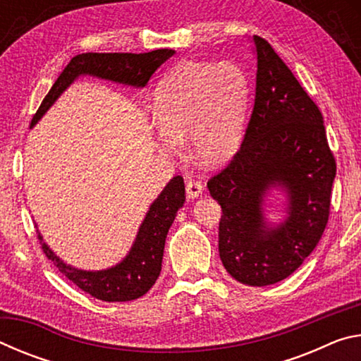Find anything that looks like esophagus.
Wrapping results in <instances>:
<instances>
[{
  "instance_id": "obj_1",
  "label": "esophagus",
  "mask_w": 361,
  "mask_h": 361,
  "mask_svg": "<svg viewBox=\"0 0 361 361\" xmlns=\"http://www.w3.org/2000/svg\"><path fill=\"white\" fill-rule=\"evenodd\" d=\"M186 194L189 199H195L202 194V181L195 180V178H189L186 183Z\"/></svg>"
}]
</instances>
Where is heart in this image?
<instances>
[{"label": "heart", "mask_w": 361, "mask_h": 361, "mask_svg": "<svg viewBox=\"0 0 361 361\" xmlns=\"http://www.w3.org/2000/svg\"><path fill=\"white\" fill-rule=\"evenodd\" d=\"M248 79L239 66L183 62L170 70L154 92V122L162 151L191 140L195 157L221 164L239 148L248 103Z\"/></svg>", "instance_id": "b5f03b06"}]
</instances>
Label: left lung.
I'll return each instance as SVG.
<instances>
[{
	"label": "left lung",
	"mask_w": 361,
	"mask_h": 361,
	"mask_svg": "<svg viewBox=\"0 0 361 361\" xmlns=\"http://www.w3.org/2000/svg\"><path fill=\"white\" fill-rule=\"evenodd\" d=\"M256 92L240 148L207 183L221 205L218 250L232 277L250 286L277 283L314 252L329 218L336 159L323 116L272 46L253 36ZM282 184L289 219L267 230L262 197Z\"/></svg>",
	"instance_id": "obj_1"
}]
</instances>
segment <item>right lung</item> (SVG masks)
I'll list each match as a JSON object with an SVG mask.
<instances>
[{
    "mask_svg": "<svg viewBox=\"0 0 361 361\" xmlns=\"http://www.w3.org/2000/svg\"><path fill=\"white\" fill-rule=\"evenodd\" d=\"M173 54L175 51L172 49H157V51L145 54H79L70 60V63L60 73L44 100L41 102L38 111L32 119V126L38 122L49 106L57 100V97L79 75H94L122 84L143 87L149 81L152 73ZM183 204H185V181H183V176H175L154 200V204L149 207V212L146 213L145 221L140 226L138 235L129 256L121 264L106 269V271L85 272L66 266L49 250L39 234L38 239L47 259H51L52 264L78 288L97 299H102V301H132V299L148 293L151 286L156 283L159 274H161L167 232Z\"/></svg>",
    "mask_w": 361,
    "mask_h": 361,
    "instance_id": "add662e5",
    "label": "right lung"
}]
</instances>
